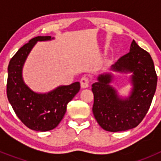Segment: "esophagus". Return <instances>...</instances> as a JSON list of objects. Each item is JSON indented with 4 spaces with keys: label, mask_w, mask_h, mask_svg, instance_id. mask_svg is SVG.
Returning <instances> with one entry per match:
<instances>
[{
    "label": "esophagus",
    "mask_w": 161,
    "mask_h": 161,
    "mask_svg": "<svg viewBox=\"0 0 161 161\" xmlns=\"http://www.w3.org/2000/svg\"><path fill=\"white\" fill-rule=\"evenodd\" d=\"M89 80L87 76H83L80 79V86L82 89H86L89 87Z\"/></svg>",
    "instance_id": "esophagus-1"
}]
</instances>
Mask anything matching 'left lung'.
I'll use <instances>...</instances> for the list:
<instances>
[{
  "label": "left lung",
  "mask_w": 161,
  "mask_h": 161,
  "mask_svg": "<svg viewBox=\"0 0 161 161\" xmlns=\"http://www.w3.org/2000/svg\"><path fill=\"white\" fill-rule=\"evenodd\" d=\"M110 71L130 73L132 88L128 97H122L110 84L114 74L102 73L92 85L94 96L93 113L104 130L117 132L130 130L141 123L148 111L157 84L150 54L132 41L130 52L111 66Z\"/></svg>",
  "instance_id": "left-lung-1"
}]
</instances>
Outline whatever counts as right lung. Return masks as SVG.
<instances>
[{
  "instance_id": "1",
  "label": "right lung",
  "mask_w": 161,
  "mask_h": 161,
  "mask_svg": "<svg viewBox=\"0 0 161 161\" xmlns=\"http://www.w3.org/2000/svg\"><path fill=\"white\" fill-rule=\"evenodd\" d=\"M54 39L38 36L25 44L13 56L8 66L7 97L14 112L25 126L37 131L55 128L66 113L67 105L79 92L80 82L59 85L48 93H36L25 83L22 70L25 60L37 42Z\"/></svg>"
}]
</instances>
